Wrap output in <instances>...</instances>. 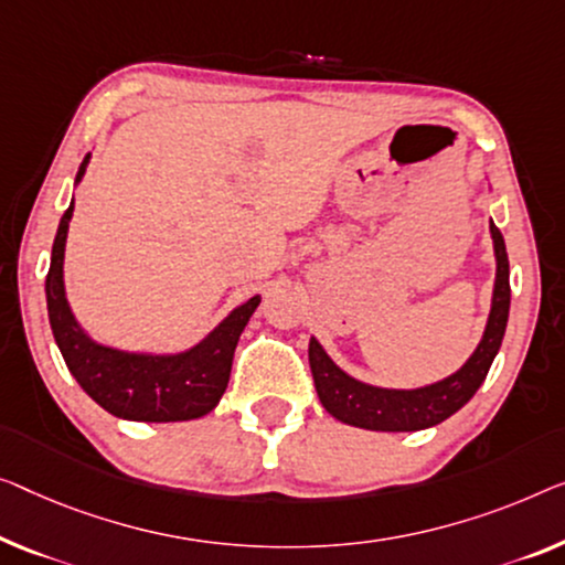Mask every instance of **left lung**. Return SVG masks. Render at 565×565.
<instances>
[{"label": "left lung", "instance_id": "left-lung-1", "mask_svg": "<svg viewBox=\"0 0 565 565\" xmlns=\"http://www.w3.org/2000/svg\"><path fill=\"white\" fill-rule=\"evenodd\" d=\"M494 256H498V279H494L492 309L487 319L482 342L457 373L444 381L426 385L416 391H393L375 388V385L360 383L348 373H342L315 337L309 342V367L315 377V388L327 414L342 424L370 428V431H420V428L436 426L465 406L484 383L494 355H498L504 327L510 315V260L504 250V238L500 228L490 223Z\"/></svg>", "mask_w": 565, "mask_h": 565}]
</instances>
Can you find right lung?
Segmentation results:
<instances>
[{
	"instance_id": "add662e5",
	"label": "right lung",
	"mask_w": 565,
	"mask_h": 565,
	"mask_svg": "<svg viewBox=\"0 0 565 565\" xmlns=\"http://www.w3.org/2000/svg\"><path fill=\"white\" fill-rule=\"evenodd\" d=\"M88 159L90 154L83 159L75 182H81ZM71 217L73 202L57 225L45 279L50 327L71 375L100 408L119 418L164 424L210 414L228 388L235 344L260 297L233 309L205 340L180 355H137L104 348L81 330L65 299L63 256Z\"/></svg>"
}]
</instances>
